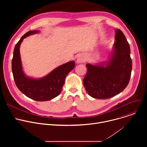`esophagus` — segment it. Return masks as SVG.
<instances>
[{"mask_svg":"<svg viewBox=\"0 0 147 147\" xmlns=\"http://www.w3.org/2000/svg\"><path fill=\"white\" fill-rule=\"evenodd\" d=\"M86 61V59H85L84 57L80 56L77 58V63H84V62H85Z\"/></svg>","mask_w":147,"mask_h":147,"instance_id":"1","label":"esophagus"}]
</instances>
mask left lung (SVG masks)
Returning <instances> with one entry per match:
<instances>
[{
    "instance_id": "1",
    "label": "left lung",
    "mask_w": 147,
    "mask_h": 147,
    "mask_svg": "<svg viewBox=\"0 0 147 147\" xmlns=\"http://www.w3.org/2000/svg\"><path fill=\"white\" fill-rule=\"evenodd\" d=\"M115 31V42L109 61L96 66L86 65L87 73L83 84L88 95L94 98L105 99L115 96L126 88L130 79V45L120 30Z\"/></svg>"
}]
</instances>
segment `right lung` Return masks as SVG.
Masks as SVG:
<instances>
[{
	"mask_svg": "<svg viewBox=\"0 0 147 147\" xmlns=\"http://www.w3.org/2000/svg\"><path fill=\"white\" fill-rule=\"evenodd\" d=\"M38 32V31L27 32L16 44L13 52L11 68L16 85L21 92L33 100L47 101L53 99L60 94L66 76L75 67V62L70 61L62 65L44 77L39 79L27 77L23 71L20 46L25 38Z\"/></svg>",
	"mask_w": 147,
	"mask_h": 147,
	"instance_id": "right-lung-1",
	"label": "right lung"
}]
</instances>
